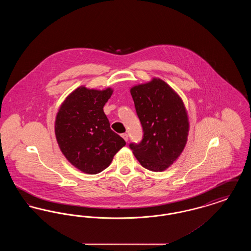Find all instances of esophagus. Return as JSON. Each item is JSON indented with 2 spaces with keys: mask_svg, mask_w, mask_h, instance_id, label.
I'll return each mask as SVG.
<instances>
[{
  "mask_svg": "<svg viewBox=\"0 0 251 251\" xmlns=\"http://www.w3.org/2000/svg\"><path fill=\"white\" fill-rule=\"evenodd\" d=\"M121 136L123 137V139H124L126 142L128 141V138H129V136H128V134H127V133H122V134H121Z\"/></svg>",
  "mask_w": 251,
  "mask_h": 251,
  "instance_id": "obj_1",
  "label": "esophagus"
}]
</instances>
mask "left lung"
I'll list each match as a JSON object with an SVG mask.
<instances>
[{
	"mask_svg": "<svg viewBox=\"0 0 251 251\" xmlns=\"http://www.w3.org/2000/svg\"><path fill=\"white\" fill-rule=\"evenodd\" d=\"M137 116L143 127V139L130 144L142 167L161 172L181 154L187 142L189 120L177 92L159 78L131 88Z\"/></svg>",
	"mask_w": 251,
	"mask_h": 251,
	"instance_id": "obj_1",
	"label": "left lung"
}]
</instances>
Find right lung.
Masks as SVG:
<instances>
[{
  "label": "right lung",
  "instance_id": "right-lung-1",
  "mask_svg": "<svg viewBox=\"0 0 251 251\" xmlns=\"http://www.w3.org/2000/svg\"><path fill=\"white\" fill-rule=\"evenodd\" d=\"M113 89H90L82 85L60 105L54 124L62 153L73 167L86 174L107 168L126 142L112 131L103 106Z\"/></svg>",
  "mask_w": 251,
  "mask_h": 251
}]
</instances>
